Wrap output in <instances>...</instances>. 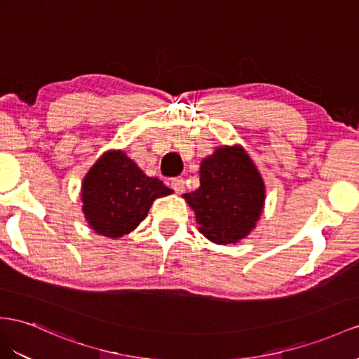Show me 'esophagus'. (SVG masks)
Here are the masks:
<instances>
[{"label": "esophagus", "instance_id": "34e87169", "mask_svg": "<svg viewBox=\"0 0 359 359\" xmlns=\"http://www.w3.org/2000/svg\"><path fill=\"white\" fill-rule=\"evenodd\" d=\"M171 188L177 192V194H182L183 191H185V180L180 179V177H176L171 180Z\"/></svg>", "mask_w": 359, "mask_h": 359}]
</instances>
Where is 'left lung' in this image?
I'll list each match as a JSON object with an SVG mask.
<instances>
[{
  "instance_id": "left-lung-1",
  "label": "left lung",
  "mask_w": 359,
  "mask_h": 359,
  "mask_svg": "<svg viewBox=\"0 0 359 359\" xmlns=\"http://www.w3.org/2000/svg\"><path fill=\"white\" fill-rule=\"evenodd\" d=\"M194 210L200 233L218 245L236 244L258 224L265 183L240 144L217 147L200 163V187L183 194Z\"/></svg>"
}]
</instances>
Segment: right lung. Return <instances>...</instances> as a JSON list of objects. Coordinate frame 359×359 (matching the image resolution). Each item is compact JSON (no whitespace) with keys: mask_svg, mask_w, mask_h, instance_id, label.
<instances>
[{"mask_svg":"<svg viewBox=\"0 0 359 359\" xmlns=\"http://www.w3.org/2000/svg\"><path fill=\"white\" fill-rule=\"evenodd\" d=\"M171 192L123 150H107L81 182V210L92 231L118 240L141 224L156 198Z\"/></svg>","mask_w":359,"mask_h":359,"instance_id":"right-lung-1","label":"right lung"}]
</instances>
